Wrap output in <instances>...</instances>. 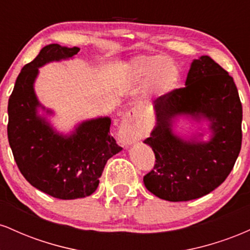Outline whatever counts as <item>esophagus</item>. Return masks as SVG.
Returning a JSON list of instances; mask_svg holds the SVG:
<instances>
[{"instance_id":"34e87169","label":"esophagus","mask_w":250,"mask_h":250,"mask_svg":"<svg viewBox=\"0 0 250 250\" xmlns=\"http://www.w3.org/2000/svg\"><path fill=\"white\" fill-rule=\"evenodd\" d=\"M137 115L133 110L128 111L123 117L120 128V139L125 145H130L142 136V131L136 125Z\"/></svg>"}]
</instances>
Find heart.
Listing matches in <instances>:
<instances>
[{
    "label": "heart",
    "mask_w": 250,
    "mask_h": 250,
    "mask_svg": "<svg viewBox=\"0 0 250 250\" xmlns=\"http://www.w3.org/2000/svg\"><path fill=\"white\" fill-rule=\"evenodd\" d=\"M139 76L154 75V84L160 91H169L179 81V70L162 56H141L133 62Z\"/></svg>",
    "instance_id": "obj_1"
}]
</instances>
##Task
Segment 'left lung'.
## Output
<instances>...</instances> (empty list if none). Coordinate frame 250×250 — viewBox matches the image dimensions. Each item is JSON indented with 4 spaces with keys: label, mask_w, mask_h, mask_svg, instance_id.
Instances as JSON below:
<instances>
[{
    "label": "left lung",
    "mask_w": 250,
    "mask_h": 250,
    "mask_svg": "<svg viewBox=\"0 0 250 250\" xmlns=\"http://www.w3.org/2000/svg\"><path fill=\"white\" fill-rule=\"evenodd\" d=\"M157 125L145 140L155 154L146 188L160 199L180 202L205 196L227 179L242 143V104L233 77L209 56L194 60L186 87L155 100ZM187 113L211 120L208 144L183 142L172 134L171 119Z\"/></svg>",
    "instance_id": "obj_1"
}]
</instances>
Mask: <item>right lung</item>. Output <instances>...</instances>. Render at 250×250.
<instances>
[{"instance_id":"add662e5","label":"right lung","mask_w":250,"mask_h":250,"mask_svg":"<svg viewBox=\"0 0 250 250\" xmlns=\"http://www.w3.org/2000/svg\"><path fill=\"white\" fill-rule=\"evenodd\" d=\"M80 48L48 44L22 68L8 102V140L14 159L33 187L61 200L89 196L99 186L105 163L122 150L110 135L109 117L83 122L69 137L54 133L36 115L33 83L39 67L69 59Z\"/></svg>"}]
</instances>
